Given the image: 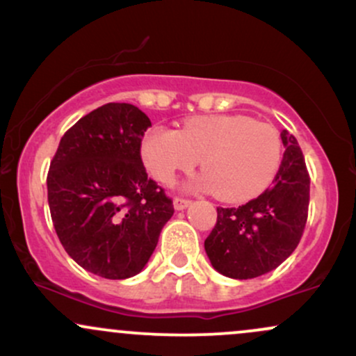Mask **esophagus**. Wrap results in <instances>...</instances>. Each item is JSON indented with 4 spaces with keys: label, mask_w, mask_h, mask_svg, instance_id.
Segmentation results:
<instances>
[{
    "label": "esophagus",
    "mask_w": 356,
    "mask_h": 356,
    "mask_svg": "<svg viewBox=\"0 0 356 356\" xmlns=\"http://www.w3.org/2000/svg\"><path fill=\"white\" fill-rule=\"evenodd\" d=\"M189 204H191V201H189V199H186V197H175L174 199V207L177 211L186 209V207L189 206Z\"/></svg>",
    "instance_id": "obj_1"
}]
</instances>
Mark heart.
Returning <instances> with one entry per match:
<instances>
[{
  "instance_id": "b5f03b06",
  "label": "heart",
  "mask_w": 356,
  "mask_h": 356,
  "mask_svg": "<svg viewBox=\"0 0 356 356\" xmlns=\"http://www.w3.org/2000/svg\"><path fill=\"white\" fill-rule=\"evenodd\" d=\"M283 142L275 125L248 115H201L182 130L154 127L142 144V159L159 182L172 184L202 159L201 189L227 202L254 199L275 181Z\"/></svg>"
}]
</instances>
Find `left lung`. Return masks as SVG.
I'll return each instance as SVG.
<instances>
[{
  "instance_id": "obj_1",
  "label": "left lung",
  "mask_w": 356,
  "mask_h": 356,
  "mask_svg": "<svg viewBox=\"0 0 356 356\" xmlns=\"http://www.w3.org/2000/svg\"><path fill=\"white\" fill-rule=\"evenodd\" d=\"M286 145L273 186L239 207H218L214 229L204 241L212 266L234 280H251L295 251L305 232L309 174L298 140L281 132Z\"/></svg>"
}]
</instances>
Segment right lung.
Returning <instances> with one entry per match:
<instances>
[{"mask_svg":"<svg viewBox=\"0 0 356 356\" xmlns=\"http://www.w3.org/2000/svg\"><path fill=\"white\" fill-rule=\"evenodd\" d=\"M152 125L136 105L105 104L65 132L47 175L61 246L87 271L125 280L142 271L174 204L140 157Z\"/></svg>","mask_w":356,"mask_h":356,"instance_id":"right-lung-1","label":"right lung"}]
</instances>
